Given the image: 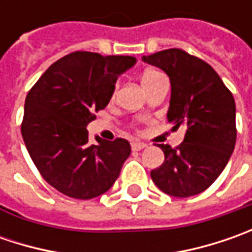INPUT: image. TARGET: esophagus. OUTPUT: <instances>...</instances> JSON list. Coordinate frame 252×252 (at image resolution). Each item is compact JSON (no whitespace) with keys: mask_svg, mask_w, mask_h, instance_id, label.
<instances>
[{"mask_svg":"<svg viewBox=\"0 0 252 252\" xmlns=\"http://www.w3.org/2000/svg\"><path fill=\"white\" fill-rule=\"evenodd\" d=\"M147 146L144 144V143H131V150L133 151H139L143 150V149H146Z\"/></svg>","mask_w":252,"mask_h":252,"instance_id":"34e87169","label":"esophagus"}]
</instances>
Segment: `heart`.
Masks as SVG:
<instances>
[{
	"instance_id": "1",
	"label": "heart",
	"mask_w": 252,
	"mask_h": 252,
	"mask_svg": "<svg viewBox=\"0 0 252 252\" xmlns=\"http://www.w3.org/2000/svg\"><path fill=\"white\" fill-rule=\"evenodd\" d=\"M161 77H164L160 71H157V70H146L143 75H141V84H143V87L146 88V87H149L150 84H153L154 81H157L158 78Z\"/></svg>"
}]
</instances>
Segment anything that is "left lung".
<instances>
[{
    "mask_svg": "<svg viewBox=\"0 0 252 252\" xmlns=\"http://www.w3.org/2000/svg\"><path fill=\"white\" fill-rule=\"evenodd\" d=\"M141 59L169 77L167 119L172 130L185 127L184 141L177 149L158 144L165 158L151 171V179L171 196L198 195L218 179L234 150L237 130L233 94L206 62L181 49Z\"/></svg>",
    "mask_w": 252,
    "mask_h": 252,
    "instance_id": "obj_1",
    "label": "left lung"
}]
</instances>
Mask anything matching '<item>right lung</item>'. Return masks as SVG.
I'll return each mask as SVG.
<instances>
[{
    "label": "right lung",
    "mask_w": 252,
    "mask_h": 252,
    "mask_svg": "<svg viewBox=\"0 0 252 252\" xmlns=\"http://www.w3.org/2000/svg\"><path fill=\"white\" fill-rule=\"evenodd\" d=\"M136 64L131 56L74 52L53 63L25 99L21 126L36 168L53 188L75 199L109 190L130 156L125 139L96 137L88 143L87 125L112 98L118 77Z\"/></svg>",
    "instance_id": "add662e5"
}]
</instances>
